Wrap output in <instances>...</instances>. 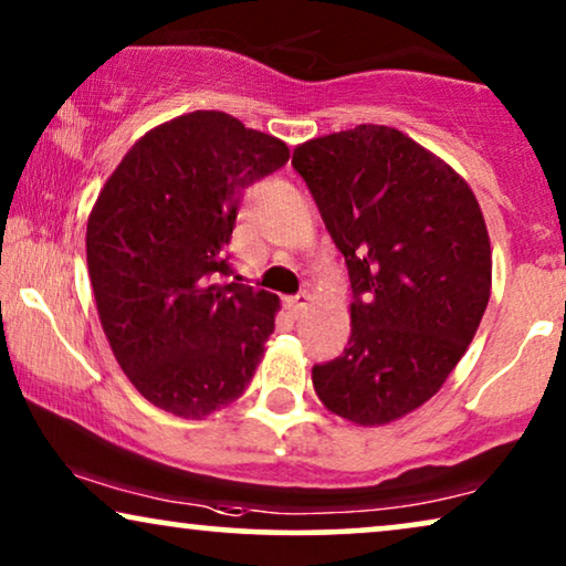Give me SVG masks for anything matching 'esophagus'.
<instances>
[{"instance_id": "1", "label": "esophagus", "mask_w": 566, "mask_h": 566, "mask_svg": "<svg viewBox=\"0 0 566 566\" xmlns=\"http://www.w3.org/2000/svg\"><path fill=\"white\" fill-rule=\"evenodd\" d=\"M308 304H312V293H306V291H301L298 296H291V298H285V306H289V312L293 314V316H301L308 308Z\"/></svg>"}]
</instances>
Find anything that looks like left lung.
<instances>
[{
    "mask_svg": "<svg viewBox=\"0 0 566 566\" xmlns=\"http://www.w3.org/2000/svg\"><path fill=\"white\" fill-rule=\"evenodd\" d=\"M332 242L350 273V339L312 368L322 405L355 424L422 407L463 358L492 289L474 192L443 159L389 126L296 146Z\"/></svg>",
    "mask_w": 566,
    "mask_h": 566,
    "instance_id": "left-lung-1",
    "label": "left lung"
}]
</instances>
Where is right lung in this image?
<instances>
[{"label": "right lung", "mask_w": 566, "mask_h": 566, "mask_svg": "<svg viewBox=\"0 0 566 566\" xmlns=\"http://www.w3.org/2000/svg\"><path fill=\"white\" fill-rule=\"evenodd\" d=\"M281 138L196 111L138 138L99 190L87 265L115 360L154 407L213 415L252 381L281 308L231 275L244 188L289 161Z\"/></svg>", "instance_id": "obj_1"}]
</instances>
